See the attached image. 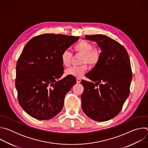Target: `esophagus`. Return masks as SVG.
Listing matches in <instances>:
<instances>
[{"label": "esophagus", "mask_w": 148, "mask_h": 148, "mask_svg": "<svg viewBox=\"0 0 148 148\" xmlns=\"http://www.w3.org/2000/svg\"><path fill=\"white\" fill-rule=\"evenodd\" d=\"M77 83H80V82H81V78H77Z\"/></svg>", "instance_id": "1"}]
</instances>
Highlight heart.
Masks as SVG:
<instances>
[{"mask_svg":"<svg viewBox=\"0 0 148 148\" xmlns=\"http://www.w3.org/2000/svg\"><path fill=\"white\" fill-rule=\"evenodd\" d=\"M73 50L75 53L81 54L80 63L82 65L77 67H71L67 69L65 73L67 75L75 77H81L87 69V64L95 66L99 61L101 51L98 47H93L92 45L86 40H80L75 43ZM72 58V54L68 51H64L61 54V60L62 65L69 67Z\"/></svg>","mask_w":148,"mask_h":148,"instance_id":"obj_1","label":"heart"}]
</instances>
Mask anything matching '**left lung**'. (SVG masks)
I'll use <instances>...</instances> for the list:
<instances>
[{
	"label": "left lung",
	"instance_id": "1",
	"mask_svg": "<svg viewBox=\"0 0 148 148\" xmlns=\"http://www.w3.org/2000/svg\"><path fill=\"white\" fill-rule=\"evenodd\" d=\"M85 37L97 42L101 56L87 76L92 82L81 81L82 110L92 120L108 121L120 112L130 95L132 78L130 59L125 48L109 37L95 34Z\"/></svg>",
	"mask_w": 148,
	"mask_h": 148
}]
</instances>
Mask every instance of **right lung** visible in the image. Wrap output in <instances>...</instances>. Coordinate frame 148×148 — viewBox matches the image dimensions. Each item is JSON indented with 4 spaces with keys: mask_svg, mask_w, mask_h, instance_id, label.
Listing matches in <instances>:
<instances>
[{
    "mask_svg": "<svg viewBox=\"0 0 148 148\" xmlns=\"http://www.w3.org/2000/svg\"><path fill=\"white\" fill-rule=\"evenodd\" d=\"M78 39L43 34L32 38L24 47L17 62L15 86L20 105L33 118L50 119L62 110L65 95L76 79L67 75L57 81L64 73L61 57Z\"/></svg>",
    "mask_w": 148,
    "mask_h": 148,
    "instance_id": "1",
    "label": "right lung"
}]
</instances>
